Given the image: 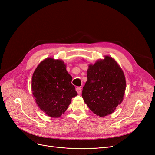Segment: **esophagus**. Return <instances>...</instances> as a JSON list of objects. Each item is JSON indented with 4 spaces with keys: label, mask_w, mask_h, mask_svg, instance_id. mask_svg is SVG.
Returning a JSON list of instances; mask_svg holds the SVG:
<instances>
[{
    "label": "esophagus",
    "mask_w": 155,
    "mask_h": 155,
    "mask_svg": "<svg viewBox=\"0 0 155 155\" xmlns=\"http://www.w3.org/2000/svg\"><path fill=\"white\" fill-rule=\"evenodd\" d=\"M76 91L78 94H80L81 92V87H77L76 88Z\"/></svg>",
    "instance_id": "1"
}]
</instances>
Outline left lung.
Masks as SVG:
<instances>
[{
    "label": "left lung",
    "instance_id": "left-lung-1",
    "mask_svg": "<svg viewBox=\"0 0 155 155\" xmlns=\"http://www.w3.org/2000/svg\"><path fill=\"white\" fill-rule=\"evenodd\" d=\"M126 80L122 69L111 56L88 64L82 97L94 113L104 117L113 113L124 100Z\"/></svg>",
    "mask_w": 155,
    "mask_h": 155
}]
</instances>
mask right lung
<instances>
[{"label":"right lung","instance_id":"right-lung-1","mask_svg":"<svg viewBox=\"0 0 155 155\" xmlns=\"http://www.w3.org/2000/svg\"><path fill=\"white\" fill-rule=\"evenodd\" d=\"M66 64L48 58L39 63L31 78V91L39 109L51 118H59L78 93Z\"/></svg>","mask_w":155,"mask_h":155}]
</instances>
